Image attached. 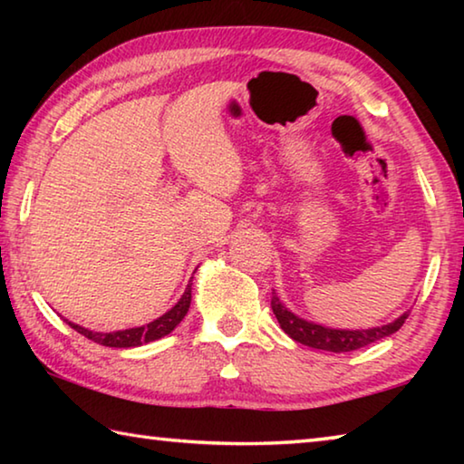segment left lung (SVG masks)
Wrapping results in <instances>:
<instances>
[{
	"instance_id": "1",
	"label": "left lung",
	"mask_w": 464,
	"mask_h": 464,
	"mask_svg": "<svg viewBox=\"0 0 464 464\" xmlns=\"http://www.w3.org/2000/svg\"><path fill=\"white\" fill-rule=\"evenodd\" d=\"M272 311L274 315H276L280 327L285 329V334L293 337L295 342L309 345V348L337 352V354H340V352H352V350L364 348L368 343H374L382 340V337L399 332L401 325L405 324L407 315H410V311H407L401 317L391 321V324L381 325V327H371V329H332V327L317 325L313 324V321L295 315L293 311H288L285 304H282L276 293H272Z\"/></svg>"
}]
</instances>
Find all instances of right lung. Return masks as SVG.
I'll list each match as a JSON object with an SVG mask.
<instances>
[{
	"label": "right lung",
	"instance_id": "obj_1",
	"mask_svg": "<svg viewBox=\"0 0 464 464\" xmlns=\"http://www.w3.org/2000/svg\"><path fill=\"white\" fill-rule=\"evenodd\" d=\"M190 301H192V282L186 286L182 298H179L174 307H171L168 313H163L161 317L151 321V324L140 325V327H130V329H121V332H110V334L92 332V329H85L82 325L72 324V321H67V319L65 321L75 329L77 334L85 335L92 342L106 345V348H135V345L155 342V340H160V337L174 332L176 325L186 317L188 309H190Z\"/></svg>",
	"mask_w": 464,
	"mask_h": 464
}]
</instances>
